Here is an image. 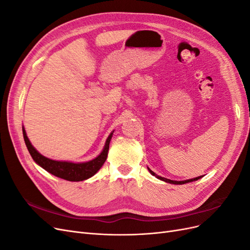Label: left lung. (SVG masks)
<instances>
[{
  "mask_svg": "<svg viewBox=\"0 0 250 250\" xmlns=\"http://www.w3.org/2000/svg\"><path fill=\"white\" fill-rule=\"evenodd\" d=\"M148 170H149V172L152 174L153 176H155L156 178H158V179H161V180H163V181H165V183H169V184H172V185H184V184H188V183H192V181H195V180H198L199 178H201L202 176H198V177H195V178H191V179H187V180H181V181H177V180H171V179H168V178H165V177H162V176H158V175H156V174L152 171V170H150L149 168H148Z\"/></svg>",
  "mask_w": 250,
  "mask_h": 250,
  "instance_id": "left-lung-1",
  "label": "left lung"
}]
</instances>
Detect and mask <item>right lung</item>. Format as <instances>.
<instances>
[{
    "instance_id": "right-lung-1",
    "label": "right lung",
    "mask_w": 250,
    "mask_h": 250,
    "mask_svg": "<svg viewBox=\"0 0 250 250\" xmlns=\"http://www.w3.org/2000/svg\"><path fill=\"white\" fill-rule=\"evenodd\" d=\"M113 131L110 132L108 138L105 142V145L101 153L95 157L94 160L84 162V163H73V162H65V161H54L48 158L46 156L42 155L39 151H37L33 146L31 142L29 141L27 133L24 126H22V135H24V140L26 143V146L30 155L32 156L33 161L41 166L42 169L47 172L51 173L52 175L57 176L59 178H62L69 181H82L85 180L89 177L94 176L95 174L100 170L107 158L108 149H109V143L112 138Z\"/></svg>"
}]
</instances>
